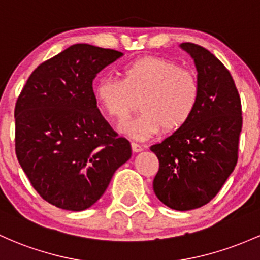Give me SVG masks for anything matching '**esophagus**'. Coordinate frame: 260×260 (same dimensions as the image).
<instances>
[{
    "instance_id": "1",
    "label": "esophagus",
    "mask_w": 260,
    "mask_h": 260,
    "mask_svg": "<svg viewBox=\"0 0 260 260\" xmlns=\"http://www.w3.org/2000/svg\"><path fill=\"white\" fill-rule=\"evenodd\" d=\"M132 149L135 153H138V152H142V150H143V147H142L141 144L136 143V142H132Z\"/></svg>"
}]
</instances>
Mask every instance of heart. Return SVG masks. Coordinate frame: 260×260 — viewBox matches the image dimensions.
<instances>
[{
    "instance_id": "obj_1",
    "label": "heart",
    "mask_w": 260,
    "mask_h": 260,
    "mask_svg": "<svg viewBox=\"0 0 260 260\" xmlns=\"http://www.w3.org/2000/svg\"><path fill=\"white\" fill-rule=\"evenodd\" d=\"M121 80L102 78L93 95L106 115L123 123L135 100L141 99L142 113L123 131L136 139L175 132L190 121L201 98V82L193 70L159 56H144L123 65Z\"/></svg>"
}]
</instances>
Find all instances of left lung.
I'll use <instances>...</instances> for the list:
<instances>
[{
    "instance_id": "obj_1",
    "label": "left lung",
    "mask_w": 260,
    "mask_h": 260,
    "mask_svg": "<svg viewBox=\"0 0 260 260\" xmlns=\"http://www.w3.org/2000/svg\"><path fill=\"white\" fill-rule=\"evenodd\" d=\"M192 56L201 82L195 113L150 150L159 160L153 189L164 205L189 211L217 195L238 160L242 105L235 80L221 61L193 43H182Z\"/></svg>"
}]
</instances>
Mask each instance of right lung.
<instances>
[{"label": "right lung", "instance_id": "right-lung-1", "mask_svg": "<svg viewBox=\"0 0 260 260\" xmlns=\"http://www.w3.org/2000/svg\"><path fill=\"white\" fill-rule=\"evenodd\" d=\"M123 54L74 44L30 74L16 107V155L32 186L62 210L82 211L132 155L98 108L95 76Z\"/></svg>", "mask_w": 260, "mask_h": 260}]
</instances>
